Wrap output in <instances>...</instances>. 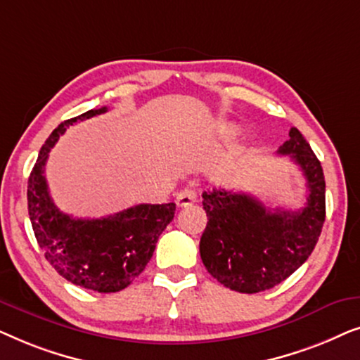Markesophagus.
I'll list each match as a JSON object with an SVG mask.
<instances>
[{"instance_id":"esophagus-1","label":"esophagus","mask_w":360,"mask_h":360,"mask_svg":"<svg viewBox=\"0 0 360 360\" xmlns=\"http://www.w3.org/2000/svg\"><path fill=\"white\" fill-rule=\"evenodd\" d=\"M196 198H198V193H196L195 188H190V186H186L181 191H179L175 196V203L179 208H184V206H190L191 203H195Z\"/></svg>"}]
</instances>
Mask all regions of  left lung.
<instances>
[{"mask_svg": "<svg viewBox=\"0 0 360 360\" xmlns=\"http://www.w3.org/2000/svg\"><path fill=\"white\" fill-rule=\"evenodd\" d=\"M277 150L292 155L307 179V205L298 211L270 210L243 191L203 193L208 216L200 240L205 267L224 287L259 293L282 283L313 252L326 216V184L311 147L297 127Z\"/></svg>", "mask_w": 360, "mask_h": 360, "instance_id": "1", "label": "left lung"}]
</instances>
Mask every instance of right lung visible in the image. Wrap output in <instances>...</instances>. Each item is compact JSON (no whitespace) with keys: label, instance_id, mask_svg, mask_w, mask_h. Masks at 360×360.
Listing matches in <instances>:
<instances>
[{"label":"right lung","instance_id":"1","mask_svg":"<svg viewBox=\"0 0 360 360\" xmlns=\"http://www.w3.org/2000/svg\"><path fill=\"white\" fill-rule=\"evenodd\" d=\"M108 110H90L63 121L39 152L27 181L29 218L46 259L63 278L100 293L124 290L146 269L175 203L136 205L100 219L72 218L53 205L44 176L49 152L68 126Z\"/></svg>","mask_w":360,"mask_h":360}]
</instances>
